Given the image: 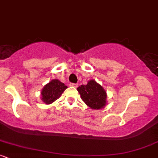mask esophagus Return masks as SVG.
I'll use <instances>...</instances> for the list:
<instances>
[{
	"label": "esophagus",
	"instance_id": "obj_1",
	"mask_svg": "<svg viewBox=\"0 0 158 158\" xmlns=\"http://www.w3.org/2000/svg\"><path fill=\"white\" fill-rule=\"evenodd\" d=\"M71 86H74V87H77L78 86V84H74V83H70V84H69Z\"/></svg>",
	"mask_w": 158,
	"mask_h": 158
}]
</instances>
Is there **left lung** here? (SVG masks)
Listing matches in <instances>:
<instances>
[{
    "mask_svg": "<svg viewBox=\"0 0 158 158\" xmlns=\"http://www.w3.org/2000/svg\"><path fill=\"white\" fill-rule=\"evenodd\" d=\"M81 99L93 109H101L106 104V92L94 80L77 88Z\"/></svg>",
    "mask_w": 158,
    "mask_h": 158,
    "instance_id": "1",
    "label": "left lung"
}]
</instances>
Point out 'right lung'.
Segmentation results:
<instances>
[{
  "mask_svg": "<svg viewBox=\"0 0 158 158\" xmlns=\"http://www.w3.org/2000/svg\"><path fill=\"white\" fill-rule=\"evenodd\" d=\"M66 88L67 86L59 80H52L42 89V100L46 104H50L60 97Z\"/></svg>",
  "mask_w": 158,
  "mask_h": 158,
  "instance_id": "right-lung-1",
  "label": "right lung"
}]
</instances>
